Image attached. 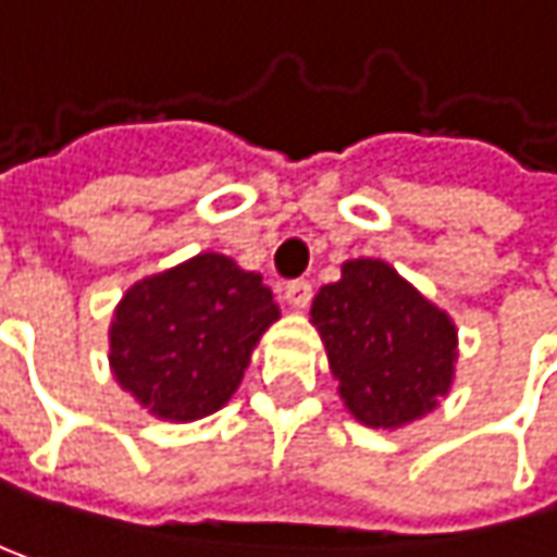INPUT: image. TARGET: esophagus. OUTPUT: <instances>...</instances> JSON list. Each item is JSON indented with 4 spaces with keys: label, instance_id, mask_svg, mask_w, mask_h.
<instances>
[{
    "label": "esophagus",
    "instance_id": "esophagus-1",
    "mask_svg": "<svg viewBox=\"0 0 557 557\" xmlns=\"http://www.w3.org/2000/svg\"><path fill=\"white\" fill-rule=\"evenodd\" d=\"M310 298H313V288H310V282L298 278V282H288V285H285V300H288L295 310H304V307L310 304Z\"/></svg>",
    "mask_w": 557,
    "mask_h": 557
}]
</instances>
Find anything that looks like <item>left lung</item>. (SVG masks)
Masks as SVG:
<instances>
[{"label": "left lung", "instance_id": "left-lung-1", "mask_svg": "<svg viewBox=\"0 0 557 557\" xmlns=\"http://www.w3.org/2000/svg\"><path fill=\"white\" fill-rule=\"evenodd\" d=\"M310 320L345 409L368 428L428 416L454 383L457 326L383 259H348Z\"/></svg>", "mask_w": 557, "mask_h": 557}]
</instances>
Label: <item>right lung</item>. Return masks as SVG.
Instances as JSON below:
<instances>
[{
    "instance_id": "right-lung-1",
    "label": "right lung",
    "mask_w": 557,
    "mask_h": 557,
    "mask_svg": "<svg viewBox=\"0 0 557 557\" xmlns=\"http://www.w3.org/2000/svg\"><path fill=\"white\" fill-rule=\"evenodd\" d=\"M275 320L262 275L199 253L123 295L110 323V368L154 418L196 421L234 396Z\"/></svg>"
}]
</instances>
